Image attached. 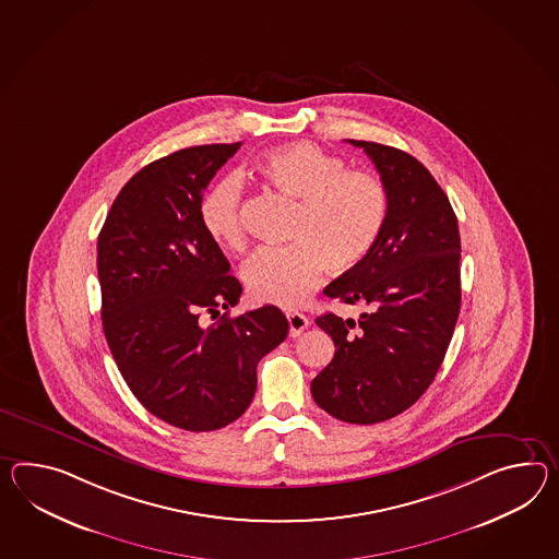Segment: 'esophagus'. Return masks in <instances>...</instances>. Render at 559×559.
Masks as SVG:
<instances>
[{"mask_svg": "<svg viewBox=\"0 0 559 559\" xmlns=\"http://www.w3.org/2000/svg\"><path fill=\"white\" fill-rule=\"evenodd\" d=\"M288 328H290V337H299L305 329L309 328V319L302 313H286Z\"/></svg>", "mask_w": 559, "mask_h": 559, "instance_id": "1", "label": "esophagus"}]
</instances>
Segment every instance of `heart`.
Instances as JSON below:
<instances>
[{
	"mask_svg": "<svg viewBox=\"0 0 559 559\" xmlns=\"http://www.w3.org/2000/svg\"><path fill=\"white\" fill-rule=\"evenodd\" d=\"M252 176L264 188L297 204L286 248H266L246 264L248 295L259 302L297 309L313 295L323 273L357 271L388 222L390 198L376 174L347 164L314 143L299 141L262 153ZM205 234L226 250L246 246L242 183L218 179L200 200Z\"/></svg>",
	"mask_w": 559,
	"mask_h": 559,
	"instance_id": "heart-1",
	"label": "heart"
}]
</instances>
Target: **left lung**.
<instances>
[{
    "instance_id": "left-lung-1",
    "label": "left lung",
    "mask_w": 559,
    "mask_h": 559,
    "mask_svg": "<svg viewBox=\"0 0 559 559\" xmlns=\"http://www.w3.org/2000/svg\"><path fill=\"white\" fill-rule=\"evenodd\" d=\"M347 141L376 165L390 212L369 259L325 288L329 299L366 311L357 321L314 319L335 355L311 394L337 420L378 424L418 402L449 349L461 311V234L447 193L416 157Z\"/></svg>"
}]
</instances>
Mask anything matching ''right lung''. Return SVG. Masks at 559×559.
<instances>
[{
  "instance_id": "add662e5",
  "label": "right lung",
  "mask_w": 559,
  "mask_h": 559,
  "mask_svg": "<svg viewBox=\"0 0 559 559\" xmlns=\"http://www.w3.org/2000/svg\"><path fill=\"white\" fill-rule=\"evenodd\" d=\"M240 145H198L145 165L119 191L96 245L117 368L153 416L190 432L245 414L260 359L288 333L273 305L228 317L242 286L198 214L207 183ZM222 308L219 323L205 329L201 314Z\"/></svg>"
}]
</instances>
